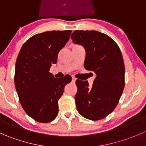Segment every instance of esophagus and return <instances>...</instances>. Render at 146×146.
<instances>
[{
  "instance_id": "esophagus-1",
  "label": "esophagus",
  "mask_w": 146,
  "mask_h": 146,
  "mask_svg": "<svg viewBox=\"0 0 146 146\" xmlns=\"http://www.w3.org/2000/svg\"><path fill=\"white\" fill-rule=\"evenodd\" d=\"M76 79L74 77H72V81H73V82H76Z\"/></svg>"
}]
</instances>
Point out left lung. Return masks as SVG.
Segmentation results:
<instances>
[{
  "instance_id": "left-lung-1",
  "label": "left lung",
  "mask_w": 146,
  "mask_h": 146,
  "mask_svg": "<svg viewBox=\"0 0 146 146\" xmlns=\"http://www.w3.org/2000/svg\"><path fill=\"white\" fill-rule=\"evenodd\" d=\"M71 39L85 48L84 67L96 76L91 88L88 81L76 80V107L85 118L100 120L112 112L124 88L125 67L121 52L111 37L98 31L76 30Z\"/></svg>"
}]
</instances>
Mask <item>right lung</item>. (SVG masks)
I'll return each mask as SVG.
<instances>
[{
    "label": "right lung",
    "mask_w": 146,
    "mask_h": 146,
    "mask_svg": "<svg viewBox=\"0 0 146 146\" xmlns=\"http://www.w3.org/2000/svg\"><path fill=\"white\" fill-rule=\"evenodd\" d=\"M70 34L71 30L36 34L26 41L17 58L14 80L20 102L38 122L48 123L57 117L58 100L66 84L71 81L69 75L55 78L49 72Z\"/></svg>",
    "instance_id": "1"
}]
</instances>
